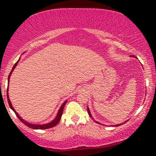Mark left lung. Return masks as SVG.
<instances>
[{
  "instance_id": "8db88e82",
  "label": "left lung",
  "mask_w": 156,
  "mask_h": 156,
  "mask_svg": "<svg viewBox=\"0 0 156 156\" xmlns=\"http://www.w3.org/2000/svg\"><path fill=\"white\" fill-rule=\"evenodd\" d=\"M132 56H133V57H135V56H134V55H132ZM87 112H88V114H89V117H90L92 118V119H93V120H94V119H93L92 117V114H91V112H90V111H89V107H87ZM94 121L95 122L98 123V124H101V123H100V122H98V121H95V120H94ZM127 122V121H125V122H123V123H125V122ZM123 123H121V124H118V125H113V126H119V125H122Z\"/></svg>"
}]
</instances>
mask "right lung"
Instances as JSON below:
<instances>
[{
  "mask_svg": "<svg viewBox=\"0 0 156 156\" xmlns=\"http://www.w3.org/2000/svg\"><path fill=\"white\" fill-rule=\"evenodd\" d=\"M20 58H19V60L17 61V62H16V63L15 64V65L13 66V68H12V71H11V73H9V77H8V83H9V79H10V76H11V75H12V72H13L14 69H15V68L16 67V66L17 65V64H18V62H19V61H20ZM6 92H7V93H6V94H7V100H8L9 105V106H10L11 109H12V110L13 111V112L15 113L16 116H17V117L19 118L21 122H22L23 123V124L26 125V126H28V128H32V129H36V130H37V129H41V130H43V129H48V128H53V127L55 126V125H56L57 124H58V123L59 122V121H60V119H61V117H62V114H63V110H64V105H65L66 103H67V101H65L63 103H62V105H61L60 108L58 109V113H57L56 117H55V118L54 119H53V120H52L51 122H50L46 123V124H44V125L31 124V123H30V122H27V121H26V120H24V119H23V118L21 117L19 115L18 113H17V112H16L15 109L13 108V106H12V103H11V101H10L9 98V93H8V92H9V86H8V88H7V91H6Z\"/></svg>",
  "mask_w": 156,
  "mask_h": 156,
  "instance_id": "1",
  "label": "right lung"
}]
</instances>
